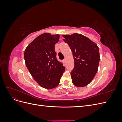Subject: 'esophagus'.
<instances>
[{"mask_svg": "<svg viewBox=\"0 0 122 122\" xmlns=\"http://www.w3.org/2000/svg\"><path fill=\"white\" fill-rule=\"evenodd\" d=\"M62 61H63L64 63H65V61H66V60H62Z\"/></svg>", "mask_w": 122, "mask_h": 122, "instance_id": "34e87169", "label": "esophagus"}]
</instances>
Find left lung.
Returning a JSON list of instances; mask_svg holds the SVG:
<instances>
[{
  "label": "left lung",
  "instance_id": "1",
  "mask_svg": "<svg viewBox=\"0 0 122 122\" xmlns=\"http://www.w3.org/2000/svg\"><path fill=\"white\" fill-rule=\"evenodd\" d=\"M63 37L74 60V67L71 72L72 83L77 87L86 86L98 71L100 58L99 48L96 44L81 34L66 35Z\"/></svg>",
  "mask_w": 122,
  "mask_h": 122
}]
</instances>
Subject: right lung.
Listing matches in <instances>:
<instances>
[{"label":"right lung","instance_id":"right-lung-1","mask_svg":"<svg viewBox=\"0 0 122 122\" xmlns=\"http://www.w3.org/2000/svg\"><path fill=\"white\" fill-rule=\"evenodd\" d=\"M60 35L45 33L36 37L26 48L24 57L26 66L41 86L51 89L60 83L65 67L56 58L55 44Z\"/></svg>","mask_w":122,"mask_h":122}]
</instances>
